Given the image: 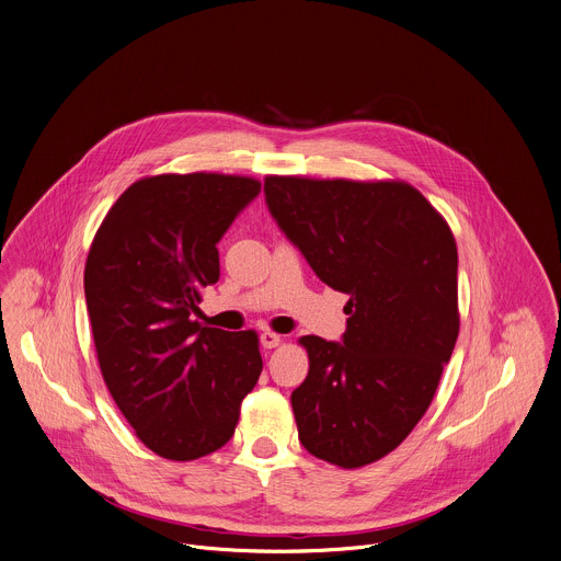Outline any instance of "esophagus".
Instances as JSON below:
<instances>
[{
	"label": "esophagus",
	"instance_id": "34e87169",
	"mask_svg": "<svg viewBox=\"0 0 561 561\" xmlns=\"http://www.w3.org/2000/svg\"><path fill=\"white\" fill-rule=\"evenodd\" d=\"M260 343H262V347L273 350V347H277V345L282 343V336L275 334V332H271V330H266V332L260 334Z\"/></svg>",
	"mask_w": 561,
	"mask_h": 561
}]
</instances>
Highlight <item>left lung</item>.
I'll list each match as a JSON object with an SVG mask.
<instances>
[{
  "label": "left lung",
  "mask_w": 561,
  "mask_h": 561,
  "mask_svg": "<svg viewBox=\"0 0 561 561\" xmlns=\"http://www.w3.org/2000/svg\"><path fill=\"white\" fill-rule=\"evenodd\" d=\"M271 216L317 277L350 295L341 343L308 334L290 394L299 440L343 469L377 462L419 425L458 330V249L445 218L401 180L266 175Z\"/></svg>",
  "instance_id": "left-lung-1"
}]
</instances>
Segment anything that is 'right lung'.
Listing matches in <instances>:
<instances>
[{
  "mask_svg": "<svg viewBox=\"0 0 561 561\" xmlns=\"http://www.w3.org/2000/svg\"><path fill=\"white\" fill-rule=\"evenodd\" d=\"M249 175L160 173L107 211L85 262V301L103 381L147 449L196 460L236 432L262 375L255 330L194 321L220 279L218 242L260 194Z\"/></svg>",
  "mask_w": 561,
  "mask_h": 561,
  "instance_id": "1",
  "label": "right lung"
}]
</instances>
